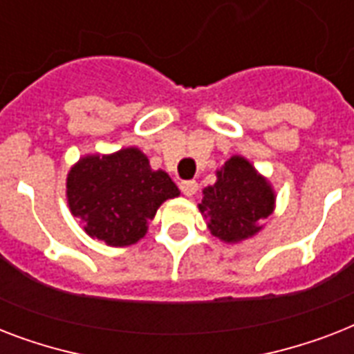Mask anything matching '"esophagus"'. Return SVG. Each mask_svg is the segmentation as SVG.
Here are the masks:
<instances>
[{
  "label": "esophagus",
  "mask_w": 354,
  "mask_h": 354,
  "mask_svg": "<svg viewBox=\"0 0 354 354\" xmlns=\"http://www.w3.org/2000/svg\"><path fill=\"white\" fill-rule=\"evenodd\" d=\"M180 189H182V193L185 196H193L198 191V183L194 182V180H185V182L180 183Z\"/></svg>",
  "instance_id": "obj_1"
}]
</instances>
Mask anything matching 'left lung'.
<instances>
[{"mask_svg":"<svg viewBox=\"0 0 354 354\" xmlns=\"http://www.w3.org/2000/svg\"><path fill=\"white\" fill-rule=\"evenodd\" d=\"M274 191L270 183L241 156H233L216 171L215 185L204 189L198 205L207 227L224 242L253 236L274 211Z\"/></svg>","mask_w":354,"mask_h":354,"instance_id":"1","label":"left lung"}]
</instances>
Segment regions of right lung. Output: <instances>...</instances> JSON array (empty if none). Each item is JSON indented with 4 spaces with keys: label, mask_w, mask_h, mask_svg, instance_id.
Masks as SVG:
<instances>
[{
    "label": "right lung",
    "mask_w": 354,
    "mask_h": 354,
    "mask_svg": "<svg viewBox=\"0 0 354 354\" xmlns=\"http://www.w3.org/2000/svg\"><path fill=\"white\" fill-rule=\"evenodd\" d=\"M66 189L69 209L84 232L108 246L136 244L158 207L180 194L169 174L152 171L149 158L133 147L82 158L69 171Z\"/></svg>",
    "instance_id": "1"
}]
</instances>
